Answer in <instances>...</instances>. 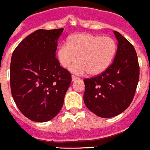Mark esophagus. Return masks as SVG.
Returning <instances> with one entry per match:
<instances>
[{
  "instance_id": "34e87169",
  "label": "esophagus",
  "mask_w": 150,
  "mask_h": 150,
  "mask_svg": "<svg viewBox=\"0 0 150 150\" xmlns=\"http://www.w3.org/2000/svg\"><path fill=\"white\" fill-rule=\"evenodd\" d=\"M71 79H72V81H76V80L79 79V78H78V77L76 76L72 75V76H71Z\"/></svg>"
}]
</instances>
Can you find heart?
I'll list each match as a JSON object with an SVG mask.
<instances>
[{"label":"heart","mask_w":150,"mask_h":150,"mask_svg":"<svg viewBox=\"0 0 150 150\" xmlns=\"http://www.w3.org/2000/svg\"><path fill=\"white\" fill-rule=\"evenodd\" d=\"M117 45L111 37L92 33H76L69 38L67 44L57 47L56 56L60 64L71 71L82 75H98L106 70L116 55Z\"/></svg>","instance_id":"1"}]
</instances>
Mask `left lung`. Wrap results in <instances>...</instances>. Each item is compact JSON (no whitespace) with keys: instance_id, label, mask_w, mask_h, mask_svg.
<instances>
[{"instance_id":"obj_1","label":"left lung","mask_w":150,"mask_h":150,"mask_svg":"<svg viewBox=\"0 0 150 150\" xmlns=\"http://www.w3.org/2000/svg\"><path fill=\"white\" fill-rule=\"evenodd\" d=\"M113 63L101 74L84 79V102L87 109L103 118L120 115L130 106L139 79V66L133 46L119 32Z\"/></svg>"}]
</instances>
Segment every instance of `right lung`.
Returning <instances> with one entry per match:
<instances>
[{"mask_svg":"<svg viewBox=\"0 0 150 150\" xmlns=\"http://www.w3.org/2000/svg\"><path fill=\"white\" fill-rule=\"evenodd\" d=\"M63 31L37 30L19 44L11 56V95L20 112L34 122H47L60 112L71 82L70 72L55 57Z\"/></svg>","mask_w":150,"mask_h":150,"instance_id":"1","label":"right lung"}]
</instances>
